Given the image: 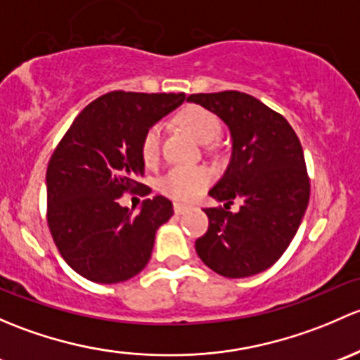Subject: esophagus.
Here are the masks:
<instances>
[{"label":"esophagus","instance_id":"esophagus-1","mask_svg":"<svg viewBox=\"0 0 360 360\" xmlns=\"http://www.w3.org/2000/svg\"><path fill=\"white\" fill-rule=\"evenodd\" d=\"M173 210H175L176 214H181L188 210V206L184 205V202H175V205H173Z\"/></svg>","mask_w":360,"mask_h":360}]
</instances>
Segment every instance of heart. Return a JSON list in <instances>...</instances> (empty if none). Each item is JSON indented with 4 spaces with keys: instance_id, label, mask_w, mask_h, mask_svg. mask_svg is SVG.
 <instances>
[{
    "instance_id": "heart-1",
    "label": "heart",
    "mask_w": 360,
    "mask_h": 360,
    "mask_svg": "<svg viewBox=\"0 0 360 360\" xmlns=\"http://www.w3.org/2000/svg\"><path fill=\"white\" fill-rule=\"evenodd\" d=\"M176 124L191 133L198 142L210 143L220 133L221 126L213 112L201 105H187L176 114ZM161 153V128L149 126L140 140V158L146 165H154ZM213 180V173L206 166H176L168 169L158 181V188L165 195L179 201H191L206 191Z\"/></svg>"
}]
</instances>
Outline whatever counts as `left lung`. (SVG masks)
Wrapping results in <instances>:
<instances>
[{
    "mask_svg": "<svg viewBox=\"0 0 360 360\" xmlns=\"http://www.w3.org/2000/svg\"><path fill=\"white\" fill-rule=\"evenodd\" d=\"M187 100L221 117L232 135L231 165L210 191L225 205L205 207L210 227L195 251L220 276H255L283 257L309 206L302 143L283 114L243 91L192 94ZM236 200L240 211L231 212Z\"/></svg>",
    "mask_w": 360,
    "mask_h": 360,
    "instance_id": "obj_1",
    "label": "left lung"
}]
</instances>
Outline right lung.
<instances>
[{"label":"right lung","instance_id":"add662e5","mask_svg":"<svg viewBox=\"0 0 360 360\" xmlns=\"http://www.w3.org/2000/svg\"><path fill=\"white\" fill-rule=\"evenodd\" d=\"M185 94L109 91L88 103L55 147L46 169V221L72 270L94 283L136 276L153 253L155 231L173 214L165 195L139 213L120 206L124 194H149L140 140L179 107Z\"/></svg>","mask_w":360,"mask_h":360}]
</instances>
